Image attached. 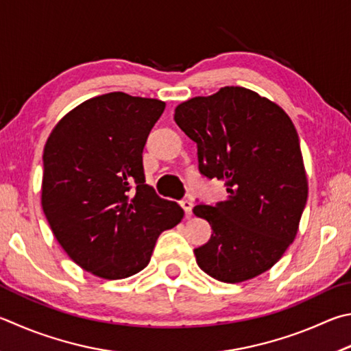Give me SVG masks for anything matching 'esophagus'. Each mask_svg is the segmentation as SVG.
<instances>
[{"label": "esophagus", "instance_id": "34e87169", "mask_svg": "<svg viewBox=\"0 0 351 351\" xmlns=\"http://www.w3.org/2000/svg\"><path fill=\"white\" fill-rule=\"evenodd\" d=\"M181 207L186 212V216H192V208H193V202L192 199H184L181 201Z\"/></svg>", "mask_w": 351, "mask_h": 351}]
</instances>
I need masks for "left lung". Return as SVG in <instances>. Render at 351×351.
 Listing matches in <instances>:
<instances>
[{"mask_svg": "<svg viewBox=\"0 0 351 351\" xmlns=\"http://www.w3.org/2000/svg\"><path fill=\"white\" fill-rule=\"evenodd\" d=\"M196 143L199 171L226 182L227 197L197 204L212 226L196 263L221 282H242L271 269L295 239L308 196L298 132L281 107L245 87L227 86L175 109Z\"/></svg>", "mask_w": 351, "mask_h": 351, "instance_id": "8db88e82", "label": "left lung"}]
</instances>
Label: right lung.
Masks as SVG:
<instances>
[{"instance_id":"1","label":"right lung","mask_w":351,"mask_h":351,"mask_svg":"<svg viewBox=\"0 0 351 351\" xmlns=\"http://www.w3.org/2000/svg\"><path fill=\"white\" fill-rule=\"evenodd\" d=\"M164 101L112 92L60 119L44 145L41 204L56 241L82 270L124 279L150 263L184 210L145 184L143 150Z\"/></svg>"}]
</instances>
